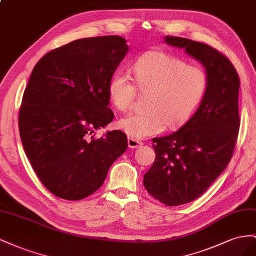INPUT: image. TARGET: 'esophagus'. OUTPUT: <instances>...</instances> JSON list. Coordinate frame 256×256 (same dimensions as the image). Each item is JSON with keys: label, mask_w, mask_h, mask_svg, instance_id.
Masks as SVG:
<instances>
[{"label": "esophagus", "mask_w": 256, "mask_h": 256, "mask_svg": "<svg viewBox=\"0 0 256 256\" xmlns=\"http://www.w3.org/2000/svg\"><path fill=\"white\" fill-rule=\"evenodd\" d=\"M128 147L130 148H140V146L142 144V142L140 140H134V138L132 137H128Z\"/></svg>", "instance_id": "esophagus-1"}]
</instances>
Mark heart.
Returning <instances> with one entry per match:
<instances>
[{
    "label": "heart",
    "mask_w": 256,
    "mask_h": 256,
    "mask_svg": "<svg viewBox=\"0 0 256 256\" xmlns=\"http://www.w3.org/2000/svg\"><path fill=\"white\" fill-rule=\"evenodd\" d=\"M134 79L124 70H116L107 92L114 107L128 112L140 92H150L148 112L132 114L118 122V126L134 140L153 136L166 126L176 128L186 123L205 98L208 75L198 65L188 64L162 51L142 56L133 65Z\"/></svg>",
    "instance_id": "1"
}]
</instances>
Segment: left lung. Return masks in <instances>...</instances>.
<instances>
[{
	"label": "left lung",
	"mask_w": 256,
	"mask_h": 256,
	"mask_svg": "<svg viewBox=\"0 0 256 256\" xmlns=\"http://www.w3.org/2000/svg\"><path fill=\"white\" fill-rule=\"evenodd\" d=\"M165 42L198 60L209 82L192 118L177 132L152 140L156 160L144 186L172 207L198 198L230 163L240 126V80L232 62L214 47L177 36H165Z\"/></svg>",
	"instance_id": "8db88e82"
}]
</instances>
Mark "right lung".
<instances>
[{"label": "right lung", "instance_id": "add662e5", "mask_svg": "<svg viewBox=\"0 0 256 256\" xmlns=\"http://www.w3.org/2000/svg\"><path fill=\"white\" fill-rule=\"evenodd\" d=\"M118 35L70 42L36 63L19 110L26 154L45 188L66 200L86 198L104 184L128 149L122 130L94 137L114 119L107 88L126 54Z\"/></svg>", "mask_w": 256, "mask_h": 256}]
</instances>
